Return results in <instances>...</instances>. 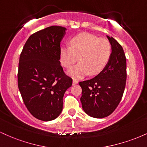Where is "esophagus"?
<instances>
[{"label": "esophagus", "instance_id": "1", "mask_svg": "<svg viewBox=\"0 0 147 147\" xmlns=\"http://www.w3.org/2000/svg\"><path fill=\"white\" fill-rule=\"evenodd\" d=\"M78 84V82H77V81L76 80V79H73V80H72V85L75 86V85H76V84Z\"/></svg>", "mask_w": 147, "mask_h": 147}]
</instances>
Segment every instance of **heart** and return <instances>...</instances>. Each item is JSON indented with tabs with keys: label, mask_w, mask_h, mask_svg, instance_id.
<instances>
[{
	"label": "heart",
	"mask_w": 147,
	"mask_h": 147,
	"mask_svg": "<svg viewBox=\"0 0 147 147\" xmlns=\"http://www.w3.org/2000/svg\"><path fill=\"white\" fill-rule=\"evenodd\" d=\"M111 54V46L107 39L82 33L70 40V48H61L60 61L68 68L78 59L79 63L69 69L67 73L74 79H80L88 74H99L109 62Z\"/></svg>",
	"instance_id": "heart-1"
}]
</instances>
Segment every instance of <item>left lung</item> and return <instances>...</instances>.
<instances>
[{
	"label": "left lung",
	"instance_id": "obj_1",
	"mask_svg": "<svg viewBox=\"0 0 147 147\" xmlns=\"http://www.w3.org/2000/svg\"><path fill=\"white\" fill-rule=\"evenodd\" d=\"M106 37L111 45L109 62L94 78L79 82L82 88V109L95 118L106 117L115 110L126 86V59L124 50L113 37Z\"/></svg>",
	"mask_w": 147,
	"mask_h": 147
}]
</instances>
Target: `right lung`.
Segmentation results:
<instances>
[{
  "label": "right lung",
  "mask_w": 147,
  "mask_h": 147,
  "mask_svg": "<svg viewBox=\"0 0 147 147\" xmlns=\"http://www.w3.org/2000/svg\"><path fill=\"white\" fill-rule=\"evenodd\" d=\"M66 28L50 26L29 37L19 59L18 86L23 102L34 117L56 119L63 110L64 93L72 80L60 63V43Z\"/></svg>",
  "instance_id": "right-lung-1"
}]
</instances>
